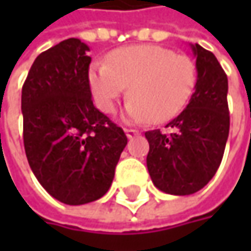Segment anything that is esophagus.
<instances>
[{
  "label": "esophagus",
  "mask_w": 251,
  "mask_h": 251,
  "mask_svg": "<svg viewBox=\"0 0 251 251\" xmlns=\"http://www.w3.org/2000/svg\"><path fill=\"white\" fill-rule=\"evenodd\" d=\"M124 131H126V135H127L128 138H132V137H135V135L140 134V131L134 130V128H126Z\"/></svg>",
  "instance_id": "1"
}]
</instances>
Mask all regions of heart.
<instances>
[{
    "instance_id": "b5f03b06",
    "label": "heart",
    "mask_w": 251,
    "mask_h": 251,
    "mask_svg": "<svg viewBox=\"0 0 251 251\" xmlns=\"http://www.w3.org/2000/svg\"><path fill=\"white\" fill-rule=\"evenodd\" d=\"M197 83V68L184 54L155 44L111 51L89 70V85L98 107L114 113L128 88L127 116L132 121L166 123L186 107Z\"/></svg>"
}]
</instances>
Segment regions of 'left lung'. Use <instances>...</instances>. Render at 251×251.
Masks as SVG:
<instances>
[{"mask_svg":"<svg viewBox=\"0 0 251 251\" xmlns=\"http://www.w3.org/2000/svg\"><path fill=\"white\" fill-rule=\"evenodd\" d=\"M196 57L197 83L187 107L168 123L169 131L145 132L150 142L147 166L156 188L190 196L214 177L229 135L227 76L217 57L190 44Z\"/></svg>","mask_w":251,"mask_h":251,"instance_id":"1","label":"left lung"}]
</instances>
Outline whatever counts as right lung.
I'll list each match as a JSON object with an SVG mask.
<instances>
[{"instance_id": "1", "label": "right lung", "mask_w": 251, "mask_h": 251, "mask_svg": "<svg viewBox=\"0 0 251 251\" xmlns=\"http://www.w3.org/2000/svg\"><path fill=\"white\" fill-rule=\"evenodd\" d=\"M89 47L67 39L37 55L22 88L24 145L44 190L68 205L103 197L127 137L93 106Z\"/></svg>"}]
</instances>
